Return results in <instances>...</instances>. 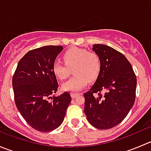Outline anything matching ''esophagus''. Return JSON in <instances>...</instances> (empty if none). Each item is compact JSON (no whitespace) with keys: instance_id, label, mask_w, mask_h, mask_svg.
I'll return each instance as SVG.
<instances>
[{"instance_id":"34e87169","label":"esophagus","mask_w":151,"mask_h":151,"mask_svg":"<svg viewBox=\"0 0 151 151\" xmlns=\"http://www.w3.org/2000/svg\"><path fill=\"white\" fill-rule=\"evenodd\" d=\"M78 95L79 94L76 93H71V98H73V99H74V98H76L77 96H78Z\"/></svg>"}]
</instances>
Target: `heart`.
Returning <instances> with one entry per match:
<instances>
[{"label":"heart","instance_id":"b5f03b06","mask_svg":"<svg viewBox=\"0 0 151 151\" xmlns=\"http://www.w3.org/2000/svg\"><path fill=\"white\" fill-rule=\"evenodd\" d=\"M63 60H56L52 63V72L59 80H65L73 68L74 75L62 85L66 91L77 92L83 89L88 82L98 79L101 70V60L95 52L80 47H72L63 54Z\"/></svg>","mask_w":151,"mask_h":151}]
</instances>
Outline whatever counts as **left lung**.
Wrapping results in <instances>:
<instances>
[{
  "mask_svg": "<svg viewBox=\"0 0 151 151\" xmlns=\"http://www.w3.org/2000/svg\"><path fill=\"white\" fill-rule=\"evenodd\" d=\"M101 70L90 91L84 93V112L88 122L99 129H109L123 121L136 98L137 77L126 57L111 47L93 45Z\"/></svg>",
  "mask_w": 151,
  "mask_h": 151,
  "instance_id": "8db88e82",
  "label": "left lung"
}]
</instances>
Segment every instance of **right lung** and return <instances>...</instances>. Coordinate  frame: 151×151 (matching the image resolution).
Instances as JSON below:
<instances>
[{
  "label": "right lung",
  "mask_w": 151,
  "mask_h": 151,
  "mask_svg": "<svg viewBox=\"0 0 151 151\" xmlns=\"http://www.w3.org/2000/svg\"><path fill=\"white\" fill-rule=\"evenodd\" d=\"M63 49L49 45L30 50L20 59L12 78L17 108L26 122L39 132H51L59 127L71 102L66 91L51 96L58 88L52 63Z\"/></svg>",
  "instance_id": "add662e5"
}]
</instances>
